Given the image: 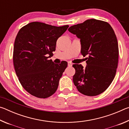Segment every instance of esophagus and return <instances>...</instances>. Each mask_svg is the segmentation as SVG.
Returning a JSON list of instances; mask_svg holds the SVG:
<instances>
[{"instance_id": "obj_1", "label": "esophagus", "mask_w": 129, "mask_h": 129, "mask_svg": "<svg viewBox=\"0 0 129 129\" xmlns=\"http://www.w3.org/2000/svg\"><path fill=\"white\" fill-rule=\"evenodd\" d=\"M68 65L69 67H71L72 65V63L71 61H68Z\"/></svg>"}]
</instances>
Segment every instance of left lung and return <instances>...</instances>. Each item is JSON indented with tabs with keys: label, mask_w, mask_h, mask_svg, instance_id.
I'll return each mask as SVG.
<instances>
[{
	"label": "left lung",
	"mask_w": 129,
	"mask_h": 129,
	"mask_svg": "<svg viewBox=\"0 0 129 129\" xmlns=\"http://www.w3.org/2000/svg\"><path fill=\"white\" fill-rule=\"evenodd\" d=\"M68 30L80 39L81 53L86 57V66L73 64L74 84L81 93L99 95L114 80L118 62V45L111 25L106 21L91 19L74 25Z\"/></svg>",
	"instance_id": "1"
}]
</instances>
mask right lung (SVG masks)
<instances>
[{"instance_id": "add662e5", "label": "right lung", "mask_w": 129, "mask_h": 129, "mask_svg": "<svg viewBox=\"0 0 129 129\" xmlns=\"http://www.w3.org/2000/svg\"><path fill=\"white\" fill-rule=\"evenodd\" d=\"M68 27L34 21L17 34L13 53L15 71L21 86L35 97L46 99L57 89L68 62L56 64L48 58L55 51L57 40Z\"/></svg>"}]
</instances>
